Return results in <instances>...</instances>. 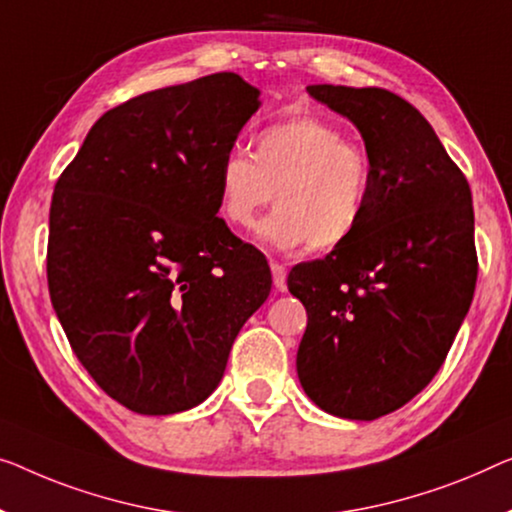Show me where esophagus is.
Here are the masks:
<instances>
[{
	"label": "esophagus",
	"instance_id": "1",
	"mask_svg": "<svg viewBox=\"0 0 512 512\" xmlns=\"http://www.w3.org/2000/svg\"><path fill=\"white\" fill-rule=\"evenodd\" d=\"M271 276H273V287H276V289H285L287 287V269H285V264L271 262Z\"/></svg>",
	"mask_w": 512,
	"mask_h": 512
}]
</instances>
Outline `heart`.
Here are the masks:
<instances>
[{"mask_svg":"<svg viewBox=\"0 0 512 512\" xmlns=\"http://www.w3.org/2000/svg\"><path fill=\"white\" fill-rule=\"evenodd\" d=\"M216 183L220 216L239 230H248L276 200L278 207L255 230L264 246L292 250L310 243L312 250H333L363 223L372 163L365 147L338 126L301 114L262 128L253 156L227 154Z\"/></svg>","mask_w":512,"mask_h":512,"instance_id":"heart-1","label":"heart"}]
</instances>
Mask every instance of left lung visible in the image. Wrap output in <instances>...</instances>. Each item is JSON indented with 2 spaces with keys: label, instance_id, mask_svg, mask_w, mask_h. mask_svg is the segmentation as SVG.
I'll list each match as a JSON object with an SVG mask.
<instances>
[{
  "label": "left lung",
  "instance_id": "1",
  "mask_svg": "<svg viewBox=\"0 0 512 512\" xmlns=\"http://www.w3.org/2000/svg\"><path fill=\"white\" fill-rule=\"evenodd\" d=\"M361 131L372 163L363 223L287 287L308 326L296 354L319 409L375 421L430 384L474 299L471 188L414 105L379 87L310 85Z\"/></svg>",
  "mask_w": 512,
  "mask_h": 512
}]
</instances>
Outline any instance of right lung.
Instances as JSON below:
<instances>
[{
	"mask_svg": "<svg viewBox=\"0 0 512 512\" xmlns=\"http://www.w3.org/2000/svg\"><path fill=\"white\" fill-rule=\"evenodd\" d=\"M257 108L236 73L147 91L105 112L57 179L52 308L85 370L135 414L207 400L271 292L266 259L216 216L218 165Z\"/></svg>",
	"mask_w": 512,
	"mask_h": 512,
	"instance_id": "1",
	"label": "right lung"
}]
</instances>
